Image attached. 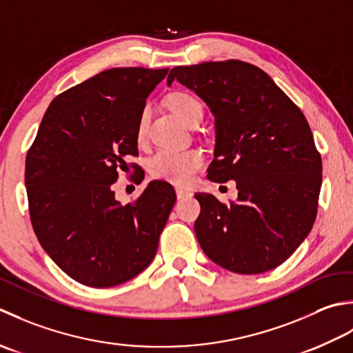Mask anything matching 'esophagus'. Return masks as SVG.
<instances>
[{"label": "esophagus", "mask_w": 353, "mask_h": 353, "mask_svg": "<svg viewBox=\"0 0 353 353\" xmlns=\"http://www.w3.org/2000/svg\"><path fill=\"white\" fill-rule=\"evenodd\" d=\"M192 193L189 192V190H184V189H176V198L178 199H183V198H187V196H190Z\"/></svg>", "instance_id": "esophagus-1"}]
</instances>
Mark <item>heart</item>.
I'll return each instance as SVG.
<instances>
[{
	"label": "heart",
	"mask_w": 353,
	"mask_h": 353,
	"mask_svg": "<svg viewBox=\"0 0 353 353\" xmlns=\"http://www.w3.org/2000/svg\"><path fill=\"white\" fill-rule=\"evenodd\" d=\"M169 106L176 116L181 119L185 125H190L195 120H203V105L199 100L189 94V92L178 91L169 97ZM149 125V108H143L140 114L139 125H137V135L143 139L148 131ZM204 155L196 149H161L152 157L149 163L150 175L164 179V181L187 185L193 181L196 172L203 168Z\"/></svg>",
	"instance_id": "obj_1"
}]
</instances>
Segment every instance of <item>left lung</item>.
Instances as JSON below:
<instances>
[{
    "label": "left lung",
    "mask_w": 353,
    "mask_h": 353,
    "mask_svg": "<svg viewBox=\"0 0 353 353\" xmlns=\"http://www.w3.org/2000/svg\"><path fill=\"white\" fill-rule=\"evenodd\" d=\"M178 81L210 108L214 152L207 178L236 181L228 205L198 193V242L207 257L237 274L279 267L311 232L317 216L321 158L303 112L274 81L242 61L175 67Z\"/></svg>",
    "instance_id": "obj_1"
}]
</instances>
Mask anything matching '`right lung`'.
I'll return each instance as SVG.
<instances>
[{
  "label": "right lung",
  "mask_w": 353,
  "mask_h": 353,
  "mask_svg": "<svg viewBox=\"0 0 353 353\" xmlns=\"http://www.w3.org/2000/svg\"><path fill=\"white\" fill-rule=\"evenodd\" d=\"M168 71L105 70L57 96L42 117L26 158L30 219L46 253L79 283H125L155 257L174 187L150 181L121 205L111 184L139 155L140 114Z\"/></svg>",
  "instance_id": "add662e5"
}]
</instances>
